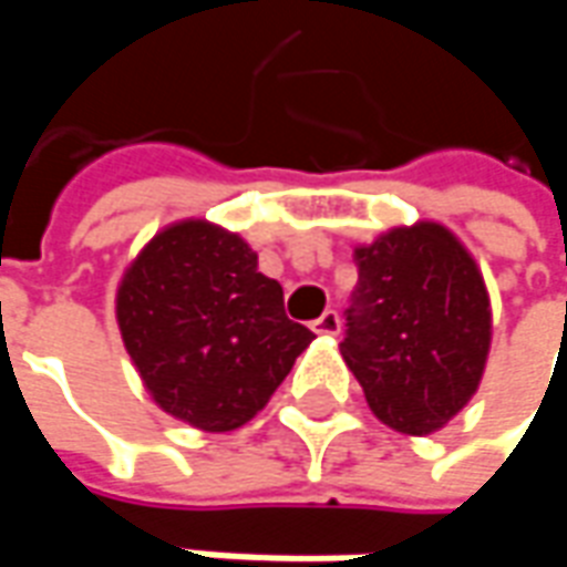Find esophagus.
<instances>
[{
    "instance_id": "esophagus-1",
    "label": "esophagus",
    "mask_w": 567,
    "mask_h": 567,
    "mask_svg": "<svg viewBox=\"0 0 567 567\" xmlns=\"http://www.w3.org/2000/svg\"><path fill=\"white\" fill-rule=\"evenodd\" d=\"M312 331H316V334H338V331H340V316L334 312V309L321 312V316L312 321Z\"/></svg>"
}]
</instances>
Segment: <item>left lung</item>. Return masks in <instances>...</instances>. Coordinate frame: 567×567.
I'll return each mask as SVG.
<instances>
[{"label":"left lung","mask_w":567,"mask_h":567,"mask_svg":"<svg viewBox=\"0 0 567 567\" xmlns=\"http://www.w3.org/2000/svg\"><path fill=\"white\" fill-rule=\"evenodd\" d=\"M340 353L381 423L429 435L473 398L489 353V296L439 224L391 229L353 251Z\"/></svg>","instance_id":"8db88e82"}]
</instances>
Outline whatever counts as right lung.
I'll list each match as a JSON object with an SVG mask.
<instances>
[{
	"mask_svg": "<svg viewBox=\"0 0 567 567\" xmlns=\"http://www.w3.org/2000/svg\"><path fill=\"white\" fill-rule=\"evenodd\" d=\"M122 340L154 401L205 432L249 423L316 338L284 312V287L233 233L164 229L116 299Z\"/></svg>",
	"mask_w": 567,
	"mask_h": 567,
	"instance_id": "1",
	"label": "right lung"
}]
</instances>
